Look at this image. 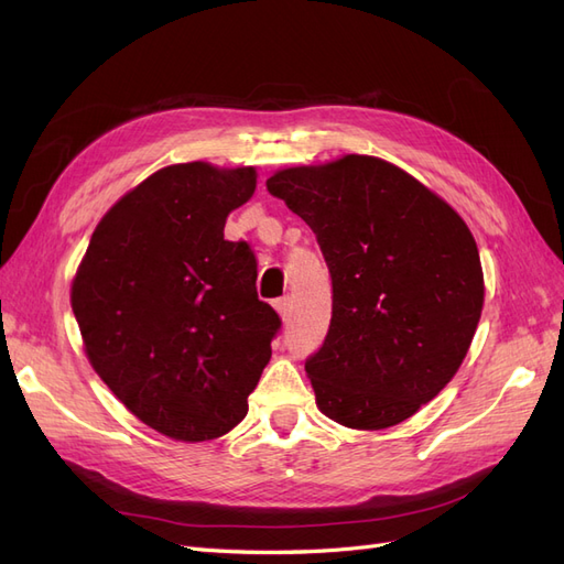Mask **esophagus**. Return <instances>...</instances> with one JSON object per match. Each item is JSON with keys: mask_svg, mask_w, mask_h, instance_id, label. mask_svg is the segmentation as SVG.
Listing matches in <instances>:
<instances>
[{"mask_svg": "<svg viewBox=\"0 0 564 564\" xmlns=\"http://www.w3.org/2000/svg\"><path fill=\"white\" fill-rule=\"evenodd\" d=\"M272 305H275V311L280 313V317H282V319H286V317H289V313H292V299H289V296L275 299V303H272Z\"/></svg>", "mask_w": 564, "mask_h": 564, "instance_id": "obj_1", "label": "esophagus"}]
</instances>
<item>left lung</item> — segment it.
I'll use <instances>...</instances> for the list:
<instances>
[{
    "mask_svg": "<svg viewBox=\"0 0 564 564\" xmlns=\"http://www.w3.org/2000/svg\"><path fill=\"white\" fill-rule=\"evenodd\" d=\"M317 237L332 275V322L305 360L324 416L390 429L445 388L485 301L468 226L400 166L346 155L265 181Z\"/></svg>",
    "mask_w": 564,
    "mask_h": 564,
    "instance_id": "obj_1",
    "label": "left lung"
}]
</instances>
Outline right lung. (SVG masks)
Segmentation results:
<instances>
[{"instance_id": "1", "label": "right lung", "mask_w": 564, "mask_h": 564, "mask_svg": "<svg viewBox=\"0 0 564 564\" xmlns=\"http://www.w3.org/2000/svg\"><path fill=\"white\" fill-rule=\"evenodd\" d=\"M253 191V166H164L100 218L73 280L91 367L166 437L232 431L270 360L280 315L256 294L251 247L224 240Z\"/></svg>"}]
</instances>
